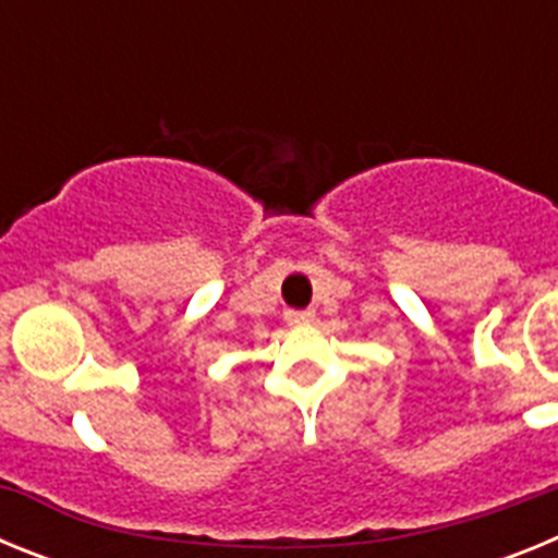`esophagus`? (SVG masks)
<instances>
[{"label":"esophagus","mask_w":558,"mask_h":558,"mask_svg":"<svg viewBox=\"0 0 558 558\" xmlns=\"http://www.w3.org/2000/svg\"><path fill=\"white\" fill-rule=\"evenodd\" d=\"M284 318H288L290 327H307V324H313L315 313H310V310H290Z\"/></svg>","instance_id":"obj_1"}]
</instances>
